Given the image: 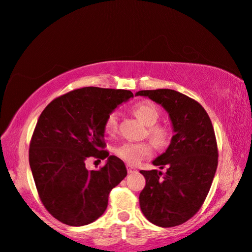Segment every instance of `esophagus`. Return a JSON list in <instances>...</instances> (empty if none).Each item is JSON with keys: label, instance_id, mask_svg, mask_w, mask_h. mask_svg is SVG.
I'll use <instances>...</instances> for the list:
<instances>
[{"label": "esophagus", "instance_id": "1", "mask_svg": "<svg viewBox=\"0 0 252 252\" xmlns=\"http://www.w3.org/2000/svg\"><path fill=\"white\" fill-rule=\"evenodd\" d=\"M126 169H128V173H135L136 172V168H133V167L130 166V165L126 166Z\"/></svg>", "mask_w": 252, "mask_h": 252}]
</instances>
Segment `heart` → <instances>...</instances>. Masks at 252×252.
Returning a JSON list of instances; mask_svg holds the SVG:
<instances>
[{"instance_id": "b5f03b06", "label": "heart", "mask_w": 252, "mask_h": 252, "mask_svg": "<svg viewBox=\"0 0 252 252\" xmlns=\"http://www.w3.org/2000/svg\"><path fill=\"white\" fill-rule=\"evenodd\" d=\"M132 113L140 122L149 126L147 133L153 143L159 147H165L169 144L170 130L162 124H156L160 117V112L152 102L143 101L136 103L132 107ZM105 131L114 133L117 129V116L115 113H110L105 121ZM115 154L120 159L135 166L145 158L152 154V146L149 143H124L115 149Z\"/></svg>"}]
</instances>
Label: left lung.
Returning a JSON list of instances; mask_svg holds the SVG:
<instances>
[{"label": "left lung", "instance_id": "1", "mask_svg": "<svg viewBox=\"0 0 252 252\" xmlns=\"http://www.w3.org/2000/svg\"><path fill=\"white\" fill-rule=\"evenodd\" d=\"M143 95L167 110L174 136L165 153L153 160L159 170H140L146 180L139 194L140 210L159 227L182 224L198 212L205 200L218 166L214 129L199 102L169 89L145 90Z\"/></svg>", "mask_w": 252, "mask_h": 252}]
</instances>
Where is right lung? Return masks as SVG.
Segmentation results:
<instances>
[{
    "label": "right lung",
    "mask_w": 252,
    "mask_h": 252,
    "mask_svg": "<svg viewBox=\"0 0 252 252\" xmlns=\"http://www.w3.org/2000/svg\"><path fill=\"white\" fill-rule=\"evenodd\" d=\"M132 96L128 90L83 87L54 99L43 109L29 160L40 199L55 219L79 227L106 211L109 192L126 176V168L120 158L103 150V126L107 116ZM89 157L109 159L100 170L87 171Z\"/></svg>",
    "instance_id": "right-lung-1"
}]
</instances>
